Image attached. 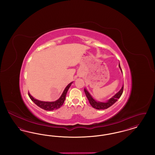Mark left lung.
Returning <instances> with one entry per match:
<instances>
[{"label": "left lung", "mask_w": 155, "mask_h": 155, "mask_svg": "<svg viewBox=\"0 0 155 155\" xmlns=\"http://www.w3.org/2000/svg\"><path fill=\"white\" fill-rule=\"evenodd\" d=\"M119 67H120L121 71H122V70L121 68L120 63H119ZM123 89H124V85H123L121 89L119 91V92H117L114 96H113L106 102H97L92 97V96L90 95V94L88 92V91L85 88H84V92L85 93L88 99L89 102L94 108L97 109V110H103V109H107L109 107H110L111 106H112L114 103H115L118 100V99H119L121 97L123 92Z\"/></svg>", "instance_id": "8db88e82"}]
</instances>
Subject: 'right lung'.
<instances>
[{"instance_id": "obj_1", "label": "right lung", "mask_w": 155, "mask_h": 155, "mask_svg": "<svg viewBox=\"0 0 155 155\" xmlns=\"http://www.w3.org/2000/svg\"><path fill=\"white\" fill-rule=\"evenodd\" d=\"M72 83H73V82L70 83L67 86L66 88L64 90L61 96H60V97L59 98L58 100H57L55 102H43V101H38V100H37L36 99H34L32 96L30 95V93H28V96L30 97V99L32 100V101H33L34 103L37 104L38 106H39V107L42 108V109H44L45 110L48 111L56 110V109L60 108L63 105V104L64 101H65V99H66L67 92L69 88L70 87V86H71Z\"/></svg>"}]
</instances>
